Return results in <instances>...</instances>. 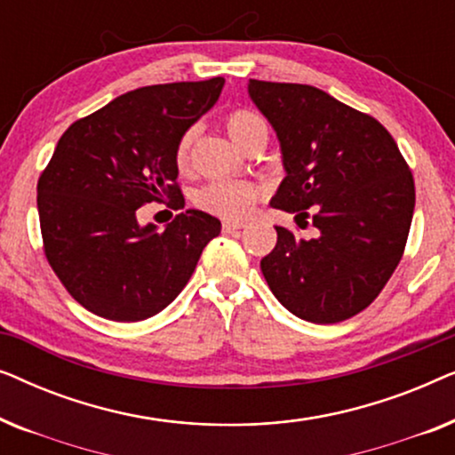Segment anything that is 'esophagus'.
I'll return each mask as SVG.
<instances>
[{
  "mask_svg": "<svg viewBox=\"0 0 455 455\" xmlns=\"http://www.w3.org/2000/svg\"><path fill=\"white\" fill-rule=\"evenodd\" d=\"M244 228V223L242 221H223V232L229 234V232H235V229H242Z\"/></svg>",
  "mask_w": 455,
  "mask_h": 455,
  "instance_id": "1",
  "label": "esophagus"
}]
</instances>
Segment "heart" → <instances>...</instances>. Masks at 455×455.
<instances>
[{
  "mask_svg": "<svg viewBox=\"0 0 455 455\" xmlns=\"http://www.w3.org/2000/svg\"><path fill=\"white\" fill-rule=\"evenodd\" d=\"M226 130L235 145L242 147V142L248 134L252 132L263 120L257 114L246 109H235L232 114L226 116ZM196 130L192 128L188 132H184L176 147V165L180 170H186L190 164V151L192 142H195ZM259 201V190L252 184L240 182V180H215L207 186L196 190L195 203L196 207L207 211L211 215L221 217V220L238 221L251 213L254 204Z\"/></svg>",
  "mask_w": 455,
  "mask_h": 455,
  "instance_id": "b5f03b06",
  "label": "heart"
}]
</instances>
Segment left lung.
Listing matches in <instances>:
<instances>
[{
  "instance_id": "obj_1",
  "label": "left lung",
  "mask_w": 455,
  "mask_h": 455,
  "mask_svg": "<svg viewBox=\"0 0 455 455\" xmlns=\"http://www.w3.org/2000/svg\"><path fill=\"white\" fill-rule=\"evenodd\" d=\"M275 130L285 178L271 207L313 217L316 238L277 229L260 260L273 296L298 319L329 325L358 315L400 263L414 213V180L375 117L308 84L248 80ZM307 223V221H304Z\"/></svg>"
}]
</instances>
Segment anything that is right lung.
<instances>
[{
    "label": "right lung",
    "mask_w": 455,
    "mask_h": 455,
    "mask_svg": "<svg viewBox=\"0 0 455 455\" xmlns=\"http://www.w3.org/2000/svg\"><path fill=\"white\" fill-rule=\"evenodd\" d=\"M226 80L153 84L124 92L61 134L36 184L45 257L78 304L109 321H142L173 302L217 217L186 209L164 232L136 209L172 198L184 209L176 147L217 103Z\"/></svg>",
    "instance_id": "add662e5"
}]
</instances>
